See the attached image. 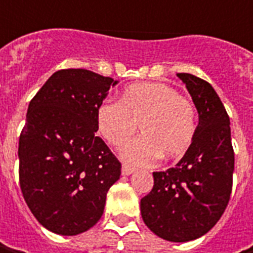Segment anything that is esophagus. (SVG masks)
Instances as JSON below:
<instances>
[{
  "label": "esophagus",
  "mask_w": 253,
  "mask_h": 253,
  "mask_svg": "<svg viewBox=\"0 0 253 253\" xmlns=\"http://www.w3.org/2000/svg\"><path fill=\"white\" fill-rule=\"evenodd\" d=\"M131 173H133V168H131V166H126V165H124V166H122V174H124V176H129Z\"/></svg>",
  "instance_id": "34e87169"
}]
</instances>
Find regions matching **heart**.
<instances>
[{"label": "heart", "instance_id": "b5f03b06", "mask_svg": "<svg viewBox=\"0 0 253 253\" xmlns=\"http://www.w3.org/2000/svg\"><path fill=\"white\" fill-rule=\"evenodd\" d=\"M141 126L142 136L121 152L131 166H151L163 156L180 159L197 135V108L189 97L165 83L126 87L118 101H104L97 110V131L114 148H121Z\"/></svg>", "mask_w": 253, "mask_h": 253}]
</instances>
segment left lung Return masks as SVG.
<instances>
[{"label":"left lung","mask_w":253,"mask_h":253,"mask_svg":"<svg viewBox=\"0 0 253 253\" xmlns=\"http://www.w3.org/2000/svg\"><path fill=\"white\" fill-rule=\"evenodd\" d=\"M177 76L199 111L197 135L174 168L153 171V189L141 200V214L158 237L187 242L207 234L224 214L235 158L229 117L218 94L200 77Z\"/></svg>","instance_id":"1"}]
</instances>
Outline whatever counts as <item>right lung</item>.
Instances as JSON below:
<instances>
[{"label":"right lung","instance_id":"1","mask_svg":"<svg viewBox=\"0 0 253 253\" xmlns=\"http://www.w3.org/2000/svg\"><path fill=\"white\" fill-rule=\"evenodd\" d=\"M117 82L85 69L53 73L29 102L19 136V184L35 218L77 235L101 218L121 162L97 132V110Z\"/></svg>","mask_w":253,"mask_h":253}]
</instances>
